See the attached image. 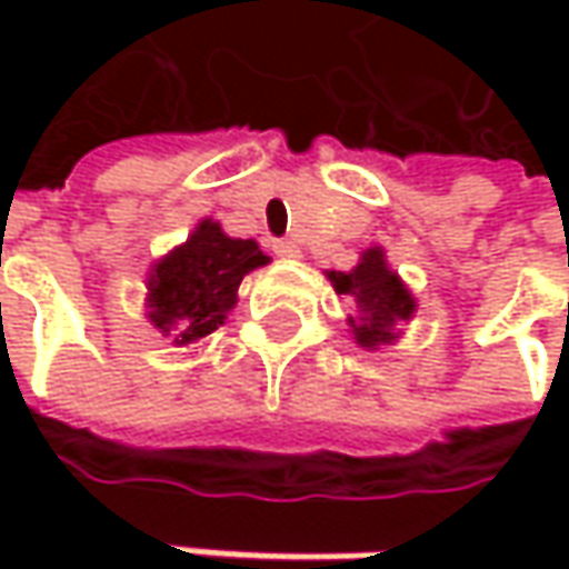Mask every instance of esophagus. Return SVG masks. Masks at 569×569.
I'll list each match as a JSON object with an SVG mask.
<instances>
[{"label": "esophagus", "mask_w": 569, "mask_h": 569, "mask_svg": "<svg viewBox=\"0 0 569 569\" xmlns=\"http://www.w3.org/2000/svg\"><path fill=\"white\" fill-rule=\"evenodd\" d=\"M272 250L274 256H281V259H300V247H297L295 240H274Z\"/></svg>", "instance_id": "34e87169"}]
</instances>
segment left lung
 I'll return each instance as SVG.
<instances>
[{"mask_svg": "<svg viewBox=\"0 0 569 569\" xmlns=\"http://www.w3.org/2000/svg\"><path fill=\"white\" fill-rule=\"evenodd\" d=\"M336 295L351 297L358 303V319L351 317V332L361 348H380L399 339L396 326L415 313V297L402 278L386 266L380 247H370L351 272H326Z\"/></svg>", "mask_w": 569, "mask_h": 569, "instance_id": "1", "label": "left lung"}]
</instances>
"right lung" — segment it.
Returning a JSON list of instances; mask_svg holds the SVG:
<instances>
[{
  "label": "right lung",
  "instance_id": "add662e5",
  "mask_svg": "<svg viewBox=\"0 0 569 569\" xmlns=\"http://www.w3.org/2000/svg\"><path fill=\"white\" fill-rule=\"evenodd\" d=\"M256 240L228 237L218 221H199L183 247L170 250L148 274V319L177 345L211 336L237 303L243 274L266 266Z\"/></svg>",
  "mask_w": 569,
  "mask_h": 569
}]
</instances>
